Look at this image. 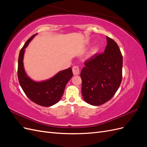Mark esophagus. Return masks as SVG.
<instances>
[{"mask_svg": "<svg viewBox=\"0 0 147 147\" xmlns=\"http://www.w3.org/2000/svg\"><path fill=\"white\" fill-rule=\"evenodd\" d=\"M72 72H73L74 75H78L80 73V69L78 67V66H77V65L74 66L72 67Z\"/></svg>", "mask_w": 147, "mask_h": 147, "instance_id": "esophagus-1", "label": "esophagus"}]
</instances>
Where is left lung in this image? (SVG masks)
I'll list each match as a JSON object with an SVG mask.
<instances>
[{
	"label": "left lung",
	"mask_w": 147,
	"mask_h": 147,
	"mask_svg": "<svg viewBox=\"0 0 147 147\" xmlns=\"http://www.w3.org/2000/svg\"><path fill=\"white\" fill-rule=\"evenodd\" d=\"M104 52L95 54L84 62L80 77L84 101L100 105L112 99L122 80L123 56L117 43L107 37Z\"/></svg>",
	"instance_id": "left-lung-1"
}]
</instances>
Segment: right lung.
<instances>
[{"mask_svg": "<svg viewBox=\"0 0 147 147\" xmlns=\"http://www.w3.org/2000/svg\"><path fill=\"white\" fill-rule=\"evenodd\" d=\"M35 35L29 38L20 52L18 65V77L21 87L28 98L34 103L50 107L59 102L63 96L67 83L73 76L72 69L62 70L47 81L35 82L26 75L23 67L24 49Z\"/></svg>", "mask_w": 147, "mask_h": 147, "instance_id": "1", "label": "right lung"}]
</instances>
